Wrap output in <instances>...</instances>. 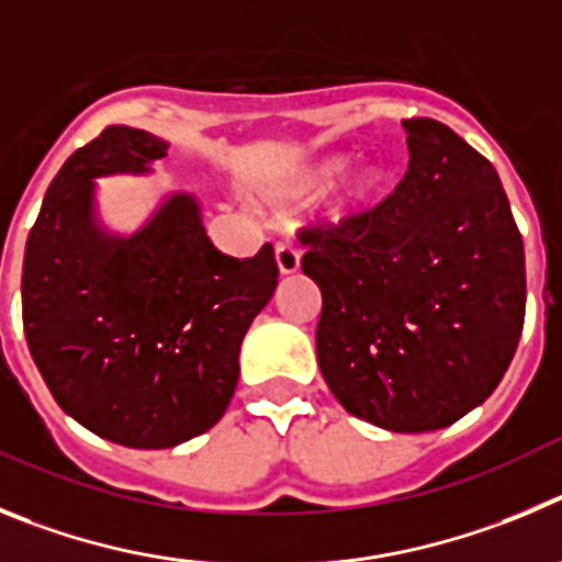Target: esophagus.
I'll use <instances>...</instances> for the list:
<instances>
[{"label":"esophagus","instance_id":"1","mask_svg":"<svg viewBox=\"0 0 562 562\" xmlns=\"http://www.w3.org/2000/svg\"><path fill=\"white\" fill-rule=\"evenodd\" d=\"M274 257L280 274H296V271H300V251H296V246H293L291 240H277Z\"/></svg>","mask_w":562,"mask_h":562}]
</instances>
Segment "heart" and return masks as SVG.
I'll use <instances>...</instances> for the list:
<instances>
[{
	"instance_id": "obj_1",
	"label": "heart",
	"mask_w": 562,
	"mask_h": 562,
	"mask_svg": "<svg viewBox=\"0 0 562 562\" xmlns=\"http://www.w3.org/2000/svg\"><path fill=\"white\" fill-rule=\"evenodd\" d=\"M352 154H327L318 159L305 161L300 168L293 170L285 181L280 184V195L296 201H313L330 193L336 181L350 170ZM386 170L378 165H363L356 173L347 176L341 187H338L336 201H333V218L336 221H350L363 212H372L386 195Z\"/></svg>"
}]
</instances>
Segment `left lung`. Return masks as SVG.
Wrapping results in <instances>:
<instances>
[{
  "instance_id": "obj_1",
  "label": "left lung",
  "mask_w": 562,
  "mask_h": 562,
  "mask_svg": "<svg viewBox=\"0 0 562 562\" xmlns=\"http://www.w3.org/2000/svg\"><path fill=\"white\" fill-rule=\"evenodd\" d=\"M408 170L350 221L300 232L322 291L318 369L386 431L451 426L502 383L527 311L524 240L495 168L431 117L403 120Z\"/></svg>"
}]
</instances>
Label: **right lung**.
Masks as SVG:
<instances>
[{
  "label": "right lung",
  "instance_id": "obj_1",
  "mask_svg": "<svg viewBox=\"0 0 562 562\" xmlns=\"http://www.w3.org/2000/svg\"><path fill=\"white\" fill-rule=\"evenodd\" d=\"M161 156L159 136L109 125L64 161L24 249L35 367L69 417L125 448H173L224 417L240 341L280 274L271 244L244 260L215 249L184 193L136 235H105L94 179L148 173Z\"/></svg>",
  "mask_w": 562,
  "mask_h": 562
}]
</instances>
